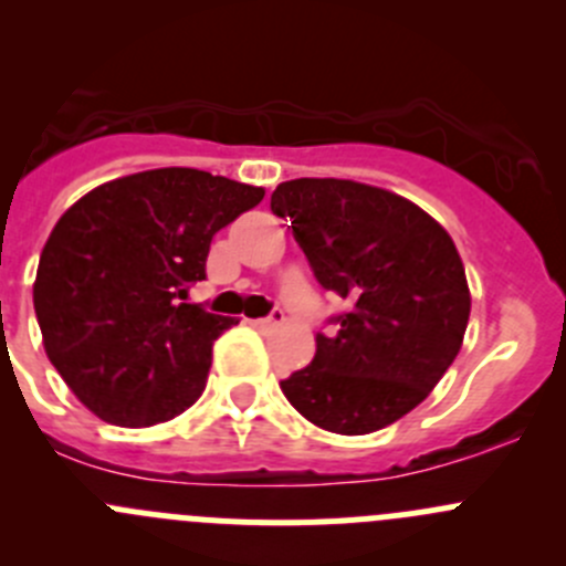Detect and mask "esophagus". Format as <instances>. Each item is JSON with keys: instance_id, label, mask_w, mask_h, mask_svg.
Masks as SVG:
<instances>
[{"instance_id": "1", "label": "esophagus", "mask_w": 566, "mask_h": 566, "mask_svg": "<svg viewBox=\"0 0 566 566\" xmlns=\"http://www.w3.org/2000/svg\"><path fill=\"white\" fill-rule=\"evenodd\" d=\"M282 321H284L282 310H273V313L268 315V318H256V321H253V326H259V329H271V326L282 324Z\"/></svg>"}]
</instances>
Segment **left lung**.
I'll list each match as a JSON object with an SVG mask.
<instances>
[{
    "mask_svg": "<svg viewBox=\"0 0 566 566\" xmlns=\"http://www.w3.org/2000/svg\"><path fill=\"white\" fill-rule=\"evenodd\" d=\"M271 209L321 287L348 301L313 363L282 379L287 402L340 436L394 424L461 352L472 298L455 242L408 198L340 178L279 184Z\"/></svg>",
    "mask_w": 566,
    "mask_h": 566,
    "instance_id": "obj_1",
    "label": "left lung"
}]
</instances>
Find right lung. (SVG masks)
<instances>
[{
  "instance_id": "right-lung-1",
  "label": "right lung",
  "mask_w": 566,
  "mask_h": 566,
  "mask_svg": "<svg viewBox=\"0 0 566 566\" xmlns=\"http://www.w3.org/2000/svg\"><path fill=\"white\" fill-rule=\"evenodd\" d=\"M262 187L189 167L136 172L83 195L41 251L33 284L46 357L108 424L150 427L198 402L211 343L234 318L187 304L211 237Z\"/></svg>"
}]
</instances>
